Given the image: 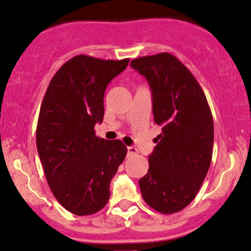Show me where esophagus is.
Listing matches in <instances>:
<instances>
[{"instance_id": "34e87169", "label": "esophagus", "mask_w": 251, "mask_h": 251, "mask_svg": "<svg viewBox=\"0 0 251 251\" xmlns=\"http://www.w3.org/2000/svg\"><path fill=\"white\" fill-rule=\"evenodd\" d=\"M127 153H128V155H135V154H138V150L133 146H129V147H127Z\"/></svg>"}]
</instances>
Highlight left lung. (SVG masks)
<instances>
[{
  "mask_svg": "<svg viewBox=\"0 0 251 251\" xmlns=\"http://www.w3.org/2000/svg\"><path fill=\"white\" fill-rule=\"evenodd\" d=\"M131 66L149 81L154 122L162 127L139 180L141 195L156 212H180L194 200L212 162L209 105L192 72L171 53L139 57Z\"/></svg>",
  "mask_w": 251,
  "mask_h": 251,
  "instance_id": "8db88e82",
  "label": "left lung"
}]
</instances>
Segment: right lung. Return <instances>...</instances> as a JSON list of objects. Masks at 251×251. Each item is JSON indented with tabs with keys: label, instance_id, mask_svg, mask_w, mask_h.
I'll list each match as a JSON object with an SVG mask.
<instances>
[{
	"label": "right lung",
	"instance_id": "obj_1",
	"mask_svg": "<svg viewBox=\"0 0 251 251\" xmlns=\"http://www.w3.org/2000/svg\"><path fill=\"white\" fill-rule=\"evenodd\" d=\"M128 58L75 56L51 79L39 110L36 144L49 187L75 215H91L110 199V182L125 159L120 140L97 137L104 118V95Z\"/></svg>",
	"mask_w": 251,
	"mask_h": 251
}]
</instances>
